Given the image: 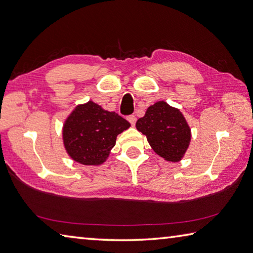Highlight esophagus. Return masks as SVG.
I'll use <instances>...</instances> for the list:
<instances>
[{"label": "esophagus", "mask_w": 253, "mask_h": 253, "mask_svg": "<svg viewBox=\"0 0 253 253\" xmlns=\"http://www.w3.org/2000/svg\"><path fill=\"white\" fill-rule=\"evenodd\" d=\"M126 120L131 123V126H134L136 122V117L134 116V114H130V116L126 117Z\"/></svg>", "instance_id": "obj_1"}]
</instances>
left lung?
Returning a JSON list of instances; mask_svg holds the SVG:
<instances>
[{"label":"left lung","mask_w":253,"mask_h":253,"mask_svg":"<svg viewBox=\"0 0 253 253\" xmlns=\"http://www.w3.org/2000/svg\"><path fill=\"white\" fill-rule=\"evenodd\" d=\"M136 128L166 161L178 162L189 145L190 128L183 114L164 101L147 109L145 116L137 120Z\"/></svg>","instance_id":"left-lung-1"}]
</instances>
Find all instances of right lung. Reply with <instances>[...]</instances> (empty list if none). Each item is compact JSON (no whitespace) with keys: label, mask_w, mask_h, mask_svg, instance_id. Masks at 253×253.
<instances>
[{"label":"right lung","mask_w":253,"mask_h":253,"mask_svg":"<svg viewBox=\"0 0 253 253\" xmlns=\"http://www.w3.org/2000/svg\"><path fill=\"white\" fill-rule=\"evenodd\" d=\"M130 126L125 118L89 101L78 106L64 126V143L68 154L84 165L103 163L116 145L118 134Z\"/></svg>","instance_id":"right-lung-1"}]
</instances>
